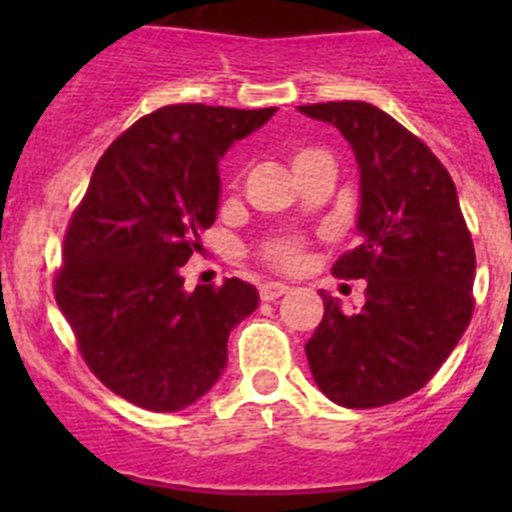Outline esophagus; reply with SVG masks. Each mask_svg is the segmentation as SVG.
Here are the masks:
<instances>
[{
	"mask_svg": "<svg viewBox=\"0 0 512 512\" xmlns=\"http://www.w3.org/2000/svg\"><path fill=\"white\" fill-rule=\"evenodd\" d=\"M287 284H282V282H266V284H261L259 287V297L264 302H271V300H279V297L282 295H287Z\"/></svg>",
	"mask_w": 512,
	"mask_h": 512,
	"instance_id": "34e87169",
	"label": "esophagus"
}]
</instances>
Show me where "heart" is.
Masks as SVG:
<instances>
[{
    "label": "heart",
    "instance_id": "obj_1",
    "mask_svg": "<svg viewBox=\"0 0 512 512\" xmlns=\"http://www.w3.org/2000/svg\"><path fill=\"white\" fill-rule=\"evenodd\" d=\"M259 259L279 271H297L307 259V241L300 235H277L259 246Z\"/></svg>",
    "mask_w": 512,
    "mask_h": 512
}]
</instances>
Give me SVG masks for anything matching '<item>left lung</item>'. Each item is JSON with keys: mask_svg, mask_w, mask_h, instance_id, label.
Here are the masks:
<instances>
[{"mask_svg": "<svg viewBox=\"0 0 512 512\" xmlns=\"http://www.w3.org/2000/svg\"><path fill=\"white\" fill-rule=\"evenodd\" d=\"M336 125L361 171V243L333 277L364 279L356 315L323 295L305 343L320 390L343 408H382L431 382L474 312V243L446 166L418 135L366 102L302 104Z\"/></svg>", "mask_w": 512, "mask_h": 512, "instance_id": "left-lung-1", "label": "left lung"}]
</instances>
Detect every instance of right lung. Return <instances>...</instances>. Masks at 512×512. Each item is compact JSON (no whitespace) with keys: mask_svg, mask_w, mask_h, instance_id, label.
<instances>
[{"mask_svg":"<svg viewBox=\"0 0 512 512\" xmlns=\"http://www.w3.org/2000/svg\"><path fill=\"white\" fill-rule=\"evenodd\" d=\"M277 107L166 104L102 153L63 235L53 295L94 377L138 408L200 400L228 361V336L259 305L241 279L184 292L179 266L215 223L217 161Z\"/></svg>","mask_w":512,"mask_h":512,"instance_id":"obj_1","label":"right lung"}]
</instances>
